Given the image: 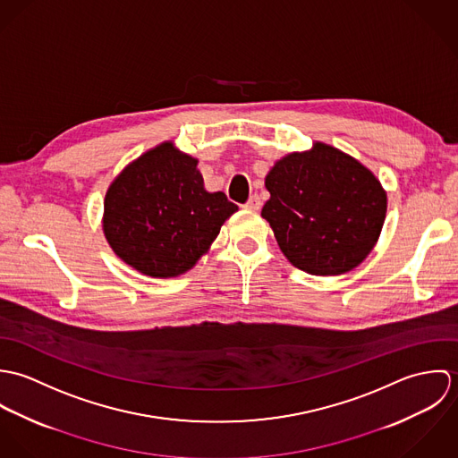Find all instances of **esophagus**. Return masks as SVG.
<instances>
[{"label": "esophagus", "mask_w": 458, "mask_h": 458, "mask_svg": "<svg viewBox=\"0 0 458 458\" xmlns=\"http://www.w3.org/2000/svg\"><path fill=\"white\" fill-rule=\"evenodd\" d=\"M261 197L254 196L250 197L249 200H247V204H245V208H249V209H259L261 208Z\"/></svg>", "instance_id": "1"}]
</instances>
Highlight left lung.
<instances>
[{
  "label": "left lung",
  "instance_id": "1",
  "mask_svg": "<svg viewBox=\"0 0 458 458\" xmlns=\"http://www.w3.org/2000/svg\"><path fill=\"white\" fill-rule=\"evenodd\" d=\"M262 206L276 243L293 266L310 275H342L363 261L386 218L381 182L344 151L316 142L289 153L264 182Z\"/></svg>",
  "mask_w": 458,
  "mask_h": 458
}]
</instances>
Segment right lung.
Segmentation results:
<instances>
[{"label": "right lung", "mask_w": 458, "mask_h": 458, "mask_svg": "<svg viewBox=\"0 0 458 458\" xmlns=\"http://www.w3.org/2000/svg\"><path fill=\"white\" fill-rule=\"evenodd\" d=\"M234 211L238 206L224 192L204 189L197 158L162 142L111 183L104 200V234L131 267L169 278L189 271L208 252Z\"/></svg>", "instance_id": "obj_1"}]
</instances>
